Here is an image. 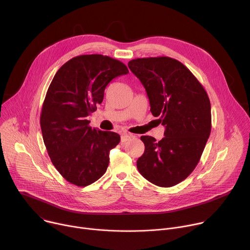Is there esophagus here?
<instances>
[{"instance_id":"34e87169","label":"esophagus","mask_w":250,"mask_h":250,"mask_svg":"<svg viewBox=\"0 0 250 250\" xmlns=\"http://www.w3.org/2000/svg\"><path fill=\"white\" fill-rule=\"evenodd\" d=\"M131 137H132V135L127 134V133H124V134L121 135V142H122V143H126L127 141H129V140L131 139Z\"/></svg>"}]
</instances>
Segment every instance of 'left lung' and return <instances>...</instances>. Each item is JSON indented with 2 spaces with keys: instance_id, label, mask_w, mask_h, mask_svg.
Segmentation results:
<instances>
[{
  "instance_id": "left-lung-1",
  "label": "left lung",
  "mask_w": 250,
  "mask_h": 250,
  "mask_svg": "<svg viewBox=\"0 0 250 250\" xmlns=\"http://www.w3.org/2000/svg\"><path fill=\"white\" fill-rule=\"evenodd\" d=\"M149 100L150 111L165 127L158 143L142 136L145 152L139 172L163 188L184 181L195 168L211 132V105L206 91L180 62L168 57L136 59L128 63Z\"/></svg>"
}]
</instances>
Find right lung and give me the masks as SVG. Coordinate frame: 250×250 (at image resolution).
Instances as JSON below:
<instances>
[{"mask_svg": "<svg viewBox=\"0 0 250 250\" xmlns=\"http://www.w3.org/2000/svg\"><path fill=\"white\" fill-rule=\"evenodd\" d=\"M129 73L121 62L102 55H83L56 73L45 98L40 124L49 156L69 183L86 187L106 171L109 151L120 136L89 126L87 116L102 104L108 83Z\"/></svg>", "mask_w": 250, "mask_h": 250, "instance_id": "obj_1", "label": "right lung"}]
</instances>
